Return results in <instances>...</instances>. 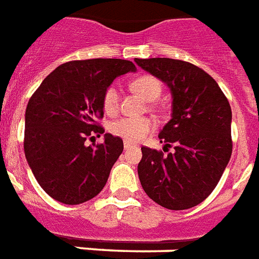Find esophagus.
<instances>
[{
    "label": "esophagus",
    "instance_id": "obj_1",
    "mask_svg": "<svg viewBox=\"0 0 259 259\" xmlns=\"http://www.w3.org/2000/svg\"><path fill=\"white\" fill-rule=\"evenodd\" d=\"M123 147H124V149H129V148H132V147H133V144H130V143H127V141H124Z\"/></svg>",
    "mask_w": 259,
    "mask_h": 259
}]
</instances>
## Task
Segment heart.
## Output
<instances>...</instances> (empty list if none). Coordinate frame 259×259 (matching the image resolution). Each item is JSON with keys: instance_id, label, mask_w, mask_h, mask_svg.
Segmentation results:
<instances>
[{"instance_id": "b5f03b06", "label": "heart", "mask_w": 259, "mask_h": 259, "mask_svg": "<svg viewBox=\"0 0 259 259\" xmlns=\"http://www.w3.org/2000/svg\"><path fill=\"white\" fill-rule=\"evenodd\" d=\"M132 89L144 97L145 100L154 101L162 93V82L152 75H140L132 82ZM119 105V88L111 83L103 93V108L108 115L115 114ZM155 120L148 116L143 118H120L110 124V132L116 137L127 143L140 141L155 129Z\"/></svg>"}]
</instances>
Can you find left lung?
Wrapping results in <instances>:
<instances>
[{"label":"left lung","mask_w":259,"mask_h":259,"mask_svg":"<svg viewBox=\"0 0 259 259\" xmlns=\"http://www.w3.org/2000/svg\"><path fill=\"white\" fill-rule=\"evenodd\" d=\"M143 70L171 92V119L159 133L173 154L143 147L139 178L155 203L185 210L202 203L217 187L232 155L229 101L206 71L166 57L136 59Z\"/></svg>","instance_id":"1"}]
</instances>
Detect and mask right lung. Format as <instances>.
Returning a JSON list of instances; mask_svg holds the SVG:
<instances>
[{
	"label": "right lung",
	"instance_id": "right-lung-1",
	"mask_svg": "<svg viewBox=\"0 0 259 259\" xmlns=\"http://www.w3.org/2000/svg\"><path fill=\"white\" fill-rule=\"evenodd\" d=\"M136 71L122 59L74 60L59 66L28 100L24 154L41 188L64 204L88 202L101 192L123 151L120 137L105 133L104 143L86 139L104 133L103 93L116 76Z\"/></svg>",
	"mask_w": 259,
	"mask_h": 259
}]
</instances>
